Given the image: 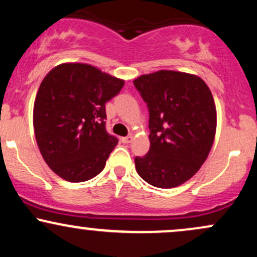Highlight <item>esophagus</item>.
Wrapping results in <instances>:
<instances>
[{
    "label": "esophagus",
    "mask_w": 257,
    "mask_h": 257,
    "mask_svg": "<svg viewBox=\"0 0 257 257\" xmlns=\"http://www.w3.org/2000/svg\"><path fill=\"white\" fill-rule=\"evenodd\" d=\"M120 141H122L123 144H129L133 141V137L132 135H129V137H125V138H120Z\"/></svg>",
    "instance_id": "34e87169"
}]
</instances>
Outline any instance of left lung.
Here are the masks:
<instances>
[{"label":"left lung","mask_w":257,"mask_h":257,"mask_svg":"<svg viewBox=\"0 0 257 257\" xmlns=\"http://www.w3.org/2000/svg\"><path fill=\"white\" fill-rule=\"evenodd\" d=\"M150 111V151L135 158L147 184L172 188L185 184L202 167L216 133V106L198 76L159 70L134 79Z\"/></svg>","instance_id":"8db88e82"}]
</instances>
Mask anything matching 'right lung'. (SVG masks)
<instances>
[{"label":"right lung","instance_id":"add662e5","mask_svg":"<svg viewBox=\"0 0 257 257\" xmlns=\"http://www.w3.org/2000/svg\"><path fill=\"white\" fill-rule=\"evenodd\" d=\"M124 85L120 79L83 63L55 66L41 82L34 104V131L48 167L70 182L102 172L118 144L105 129V104Z\"/></svg>","mask_w":257,"mask_h":257}]
</instances>
